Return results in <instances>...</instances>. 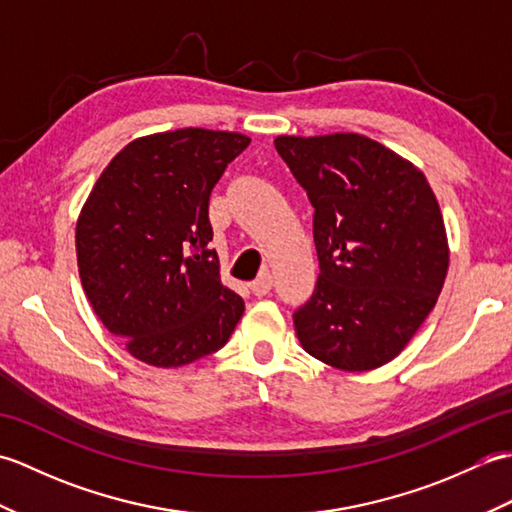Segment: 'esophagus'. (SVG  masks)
I'll list each match as a JSON object with an SVG mask.
<instances>
[{
    "label": "esophagus",
    "instance_id": "obj_1",
    "mask_svg": "<svg viewBox=\"0 0 512 512\" xmlns=\"http://www.w3.org/2000/svg\"><path fill=\"white\" fill-rule=\"evenodd\" d=\"M270 288H273V277H270V273H264L262 277H257L253 284H250V292H253L255 297L268 295Z\"/></svg>",
    "mask_w": 512,
    "mask_h": 512
}]
</instances>
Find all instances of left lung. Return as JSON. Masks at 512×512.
<instances>
[{
	"label": "left lung",
	"instance_id": "1",
	"mask_svg": "<svg viewBox=\"0 0 512 512\" xmlns=\"http://www.w3.org/2000/svg\"><path fill=\"white\" fill-rule=\"evenodd\" d=\"M314 206L319 279L295 312L310 356L343 372L396 358L429 317L449 270V239L431 184L363 134L277 136Z\"/></svg>",
	"mask_w": 512,
	"mask_h": 512
}]
</instances>
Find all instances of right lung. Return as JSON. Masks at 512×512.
<instances>
[{
	"mask_svg": "<svg viewBox=\"0 0 512 512\" xmlns=\"http://www.w3.org/2000/svg\"><path fill=\"white\" fill-rule=\"evenodd\" d=\"M239 132L140 136L103 169L76 220V264L96 317L138 361L180 367L224 347L244 314L209 242V195L248 147Z\"/></svg>",
	"mask_w": 512,
	"mask_h": 512,
	"instance_id": "obj_1",
	"label": "right lung"
}]
</instances>
